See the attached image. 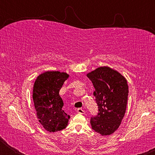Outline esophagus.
<instances>
[{
  "instance_id": "34e87169",
  "label": "esophagus",
  "mask_w": 155,
  "mask_h": 155,
  "mask_svg": "<svg viewBox=\"0 0 155 155\" xmlns=\"http://www.w3.org/2000/svg\"><path fill=\"white\" fill-rule=\"evenodd\" d=\"M77 113H78V114H85V111H84L83 109L78 108V109H77Z\"/></svg>"
}]
</instances>
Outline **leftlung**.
I'll return each mask as SVG.
<instances>
[{"mask_svg": "<svg viewBox=\"0 0 155 155\" xmlns=\"http://www.w3.org/2000/svg\"><path fill=\"white\" fill-rule=\"evenodd\" d=\"M95 88L94 96L98 108V114L91 117L92 129L102 135H109L121 124L127 108V81L116 70L101 67L87 74Z\"/></svg>", "mask_w": 155, "mask_h": 155, "instance_id": "8db88e82", "label": "left lung"}]
</instances>
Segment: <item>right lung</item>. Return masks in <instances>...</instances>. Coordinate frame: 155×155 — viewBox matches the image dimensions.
<instances>
[{
  "label": "right lung",
  "mask_w": 155,
  "mask_h": 155,
  "mask_svg": "<svg viewBox=\"0 0 155 155\" xmlns=\"http://www.w3.org/2000/svg\"><path fill=\"white\" fill-rule=\"evenodd\" d=\"M68 77L65 72H46L39 75L34 83L33 99L37 116L49 132L64 129L70 117L62 109L64 102L59 94Z\"/></svg>",
  "instance_id": "add662e5"
}]
</instances>
